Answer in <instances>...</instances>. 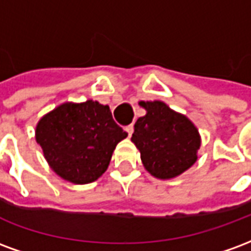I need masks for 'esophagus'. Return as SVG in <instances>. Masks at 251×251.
I'll list each match as a JSON object with an SVG mask.
<instances>
[{
	"mask_svg": "<svg viewBox=\"0 0 251 251\" xmlns=\"http://www.w3.org/2000/svg\"><path fill=\"white\" fill-rule=\"evenodd\" d=\"M125 130L127 131V134H129V137H130L131 133H133V125H127V126H126Z\"/></svg>",
	"mask_w": 251,
	"mask_h": 251,
	"instance_id": "obj_1",
	"label": "esophagus"
}]
</instances>
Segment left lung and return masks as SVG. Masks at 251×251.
Here are the masks:
<instances>
[{
  "label": "left lung",
  "instance_id": "obj_1",
  "mask_svg": "<svg viewBox=\"0 0 251 251\" xmlns=\"http://www.w3.org/2000/svg\"><path fill=\"white\" fill-rule=\"evenodd\" d=\"M147 114L134 125L131 141L141 153L144 167L157 179H172L198 160L200 134L196 126L161 100L140 102Z\"/></svg>",
  "mask_w": 251,
  "mask_h": 251
}]
</instances>
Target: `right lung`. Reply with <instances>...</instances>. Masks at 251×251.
Returning a JSON list of instances; mask_svg holds the SVG:
<instances>
[{
  "label": "right lung",
  "instance_id": "add662e5",
  "mask_svg": "<svg viewBox=\"0 0 251 251\" xmlns=\"http://www.w3.org/2000/svg\"><path fill=\"white\" fill-rule=\"evenodd\" d=\"M127 137L109 106L97 100L66 103L36 126V141L52 171L74 184H88L106 172L117 144Z\"/></svg>",
  "mask_w": 251,
  "mask_h": 251
}]
</instances>
